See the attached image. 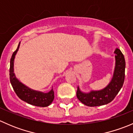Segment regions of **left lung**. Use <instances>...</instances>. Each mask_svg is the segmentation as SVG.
<instances>
[{
	"label": "left lung",
	"instance_id": "left-lung-1",
	"mask_svg": "<svg viewBox=\"0 0 133 133\" xmlns=\"http://www.w3.org/2000/svg\"><path fill=\"white\" fill-rule=\"evenodd\" d=\"M116 65L112 80L108 86L101 91H92L89 93L80 91L78 87L76 96L82 104L87 106L95 107L108 104L114 100L121 88L125 79V61L124 56L119 49L115 50Z\"/></svg>",
	"mask_w": 133,
	"mask_h": 133
}]
</instances>
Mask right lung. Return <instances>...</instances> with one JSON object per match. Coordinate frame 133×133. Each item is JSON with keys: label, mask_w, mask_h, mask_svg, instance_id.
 I'll return each instance as SVG.
<instances>
[{"label": "right lung", "mask_w": 133, "mask_h": 133, "mask_svg": "<svg viewBox=\"0 0 133 133\" xmlns=\"http://www.w3.org/2000/svg\"><path fill=\"white\" fill-rule=\"evenodd\" d=\"M20 43L17 49L13 52L10 60V68H9V79L13 90L19 98L31 105L38 107H47L50 105L54 100V91L52 88L51 90L48 93L32 90L29 88L22 84L19 80H17L13 73V62L15 56L19 48Z\"/></svg>", "instance_id": "add662e5"}]
</instances>
